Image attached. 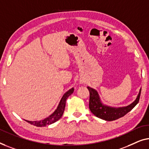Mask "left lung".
Returning a JSON list of instances; mask_svg holds the SVG:
<instances>
[{
	"instance_id": "1",
	"label": "left lung",
	"mask_w": 149,
	"mask_h": 149,
	"mask_svg": "<svg viewBox=\"0 0 149 149\" xmlns=\"http://www.w3.org/2000/svg\"><path fill=\"white\" fill-rule=\"evenodd\" d=\"M87 88L88 89L90 93L89 109L98 118L109 121L121 118L130 111L138 104L141 93L140 88L136 100L128 106L116 108L104 104L102 102L98 92L95 89L89 86H88Z\"/></svg>"
}]
</instances>
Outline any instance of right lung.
Here are the masks:
<instances>
[{
	"mask_svg": "<svg viewBox=\"0 0 149 149\" xmlns=\"http://www.w3.org/2000/svg\"><path fill=\"white\" fill-rule=\"evenodd\" d=\"M74 88H72L70 89L68 91H67L66 93L64 94L63 96H62L61 99L59 103H58L57 107H56L55 111H54L51 115H50L49 117H46V118L40 121H28V120H26V121L27 122L30 123V124L35 125V126L36 127H45V126H47L48 125H51L52 123L57 121L58 119L62 117L63 114L65 107V102H66L67 98L72 95L73 93H74Z\"/></svg>",
	"mask_w": 149,
	"mask_h": 149,
	"instance_id": "add662e5",
	"label": "right lung"
}]
</instances>
